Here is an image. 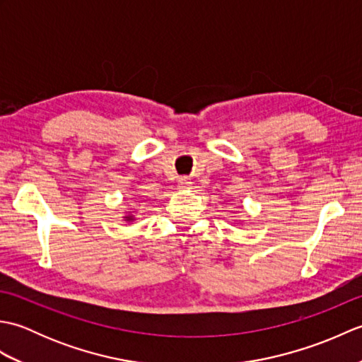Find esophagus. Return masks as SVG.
<instances>
[{
    "label": "esophagus",
    "mask_w": 362,
    "mask_h": 362,
    "mask_svg": "<svg viewBox=\"0 0 362 362\" xmlns=\"http://www.w3.org/2000/svg\"><path fill=\"white\" fill-rule=\"evenodd\" d=\"M189 179H188V177H180V179H179V187L180 188H188L189 187Z\"/></svg>",
    "instance_id": "esophagus-1"
}]
</instances>
